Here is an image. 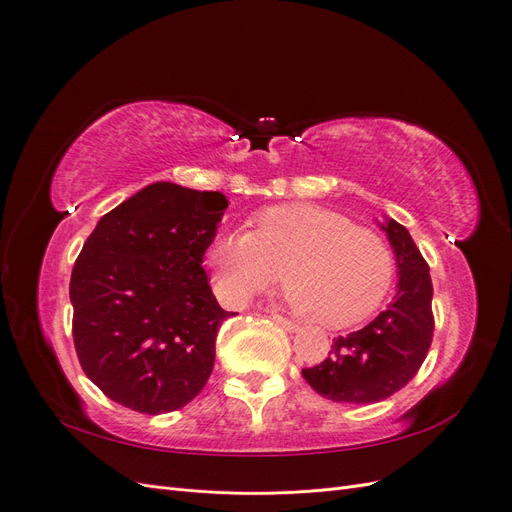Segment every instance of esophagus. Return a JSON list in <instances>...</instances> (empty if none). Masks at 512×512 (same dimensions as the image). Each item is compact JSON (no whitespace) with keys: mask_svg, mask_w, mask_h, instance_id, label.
<instances>
[{"mask_svg":"<svg viewBox=\"0 0 512 512\" xmlns=\"http://www.w3.org/2000/svg\"><path fill=\"white\" fill-rule=\"evenodd\" d=\"M271 320L275 322V324H280L282 329H286V331H290V333H294V331H299V327L294 322H290L288 318H284V316H280V314H271Z\"/></svg>","mask_w":512,"mask_h":512,"instance_id":"obj_1","label":"esophagus"}]
</instances>
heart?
I'll return each instance as SVG.
<instances>
[{
  "label": "heart",
  "instance_id": "heart-1",
  "mask_svg": "<svg viewBox=\"0 0 512 512\" xmlns=\"http://www.w3.org/2000/svg\"><path fill=\"white\" fill-rule=\"evenodd\" d=\"M213 284L228 305H243L282 277L284 299L305 320L346 329L384 301L395 254L380 232L312 203L260 211L254 230L220 232L207 252Z\"/></svg>",
  "mask_w": 512,
  "mask_h": 512
}]
</instances>
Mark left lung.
Listing matches in <instances>:
<instances>
[{"mask_svg":"<svg viewBox=\"0 0 512 512\" xmlns=\"http://www.w3.org/2000/svg\"><path fill=\"white\" fill-rule=\"evenodd\" d=\"M380 226L399 269L393 303L361 331L335 337L327 359L303 369L316 393L342 404H376L404 389L421 369L433 339L427 262L404 226L389 218Z\"/></svg>","mask_w":512,"mask_h":512,"instance_id":"1","label":"left lung"}]
</instances>
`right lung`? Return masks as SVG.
<instances>
[{"label": "right lung", "mask_w": 512, "mask_h": 512, "mask_svg": "<svg viewBox=\"0 0 512 512\" xmlns=\"http://www.w3.org/2000/svg\"><path fill=\"white\" fill-rule=\"evenodd\" d=\"M226 207L222 192L158 181L87 237L70 277L72 337L85 376L115 404L173 412L207 384L232 312L215 301L203 256Z\"/></svg>", "instance_id": "right-lung-1"}]
</instances>
